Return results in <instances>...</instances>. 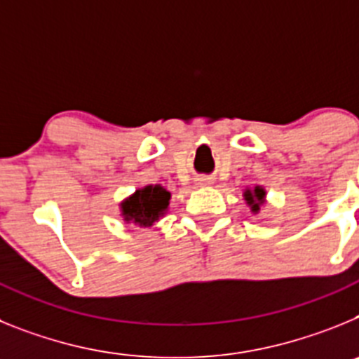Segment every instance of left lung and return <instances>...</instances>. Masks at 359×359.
<instances>
[{"instance_id":"8db88e82","label":"left lung","mask_w":359,"mask_h":359,"mask_svg":"<svg viewBox=\"0 0 359 359\" xmlns=\"http://www.w3.org/2000/svg\"><path fill=\"white\" fill-rule=\"evenodd\" d=\"M244 198H246V201L250 203V205H252V210H259V205H261L262 203V198H264V190L261 189V187H255V190H253V192H246V194H244Z\"/></svg>"}]
</instances>
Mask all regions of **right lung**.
<instances>
[{
  "instance_id": "right-lung-1",
  "label": "right lung",
  "mask_w": 359,
  "mask_h": 359,
  "mask_svg": "<svg viewBox=\"0 0 359 359\" xmlns=\"http://www.w3.org/2000/svg\"><path fill=\"white\" fill-rule=\"evenodd\" d=\"M170 194L163 187L149 185L122 203V212L126 221H133L140 226H151L165 214L169 207Z\"/></svg>"
}]
</instances>
